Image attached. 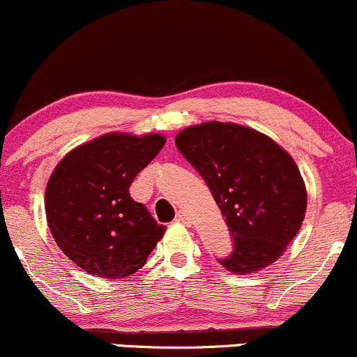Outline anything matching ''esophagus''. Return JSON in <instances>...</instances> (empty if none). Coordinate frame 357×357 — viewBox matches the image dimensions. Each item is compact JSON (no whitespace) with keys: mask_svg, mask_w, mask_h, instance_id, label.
Returning a JSON list of instances; mask_svg holds the SVG:
<instances>
[{"mask_svg":"<svg viewBox=\"0 0 357 357\" xmlns=\"http://www.w3.org/2000/svg\"><path fill=\"white\" fill-rule=\"evenodd\" d=\"M176 221H179V223H183V225H191L190 215H188V213H184V211H179L178 215H176Z\"/></svg>","mask_w":357,"mask_h":357,"instance_id":"esophagus-1","label":"esophagus"}]
</instances>
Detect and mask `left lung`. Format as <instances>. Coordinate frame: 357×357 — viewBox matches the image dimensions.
Returning <instances> with one entry per match:
<instances>
[{"instance_id":"left-lung-1","label":"left lung","mask_w":357,"mask_h":357,"mask_svg":"<svg viewBox=\"0 0 357 357\" xmlns=\"http://www.w3.org/2000/svg\"><path fill=\"white\" fill-rule=\"evenodd\" d=\"M176 147L227 220L233 250L220 264L236 275L272 265L305 215L307 192L294 159L270 137L231 122L188 127Z\"/></svg>"}]
</instances>
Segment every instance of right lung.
<instances>
[{
	"label": "right lung",
	"mask_w": 357,
	"mask_h": 357,
	"mask_svg": "<svg viewBox=\"0 0 357 357\" xmlns=\"http://www.w3.org/2000/svg\"><path fill=\"white\" fill-rule=\"evenodd\" d=\"M166 139L105 134L68 153L45 192L50 231L75 265L90 275L122 278L146 264L165 235L129 188Z\"/></svg>",
	"instance_id": "right-lung-1"
}]
</instances>
